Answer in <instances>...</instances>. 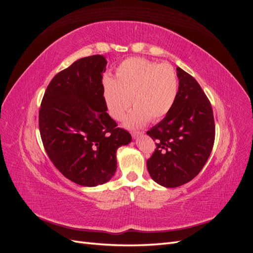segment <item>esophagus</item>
Returning a JSON list of instances; mask_svg holds the SVG:
<instances>
[{
    "instance_id": "1",
    "label": "esophagus",
    "mask_w": 253,
    "mask_h": 253,
    "mask_svg": "<svg viewBox=\"0 0 253 253\" xmlns=\"http://www.w3.org/2000/svg\"><path fill=\"white\" fill-rule=\"evenodd\" d=\"M144 134V132H139V131H137V132H133L132 133V136H133V138L134 139H137L138 138L139 136H141V135H143Z\"/></svg>"
}]
</instances>
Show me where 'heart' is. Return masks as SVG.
Listing matches in <instances>:
<instances>
[{"label": "heart", "instance_id": "b5f03b06", "mask_svg": "<svg viewBox=\"0 0 253 253\" xmlns=\"http://www.w3.org/2000/svg\"><path fill=\"white\" fill-rule=\"evenodd\" d=\"M102 86L106 110L114 120L124 118L133 102L135 108L125 120L129 128L165 118L178 93L177 76L171 65L142 58H128L121 62L114 79L104 78Z\"/></svg>", "mask_w": 253, "mask_h": 253}]
</instances>
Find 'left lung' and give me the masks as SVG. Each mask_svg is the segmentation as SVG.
<instances>
[{"label":"left lung","instance_id":"8db88e82","mask_svg":"<svg viewBox=\"0 0 253 253\" xmlns=\"http://www.w3.org/2000/svg\"><path fill=\"white\" fill-rule=\"evenodd\" d=\"M178 93L172 110L147 134L156 140L148 159L153 180L176 188L192 180L208 160L215 138L212 106L192 76L176 68Z\"/></svg>","mask_w":253,"mask_h":253}]
</instances>
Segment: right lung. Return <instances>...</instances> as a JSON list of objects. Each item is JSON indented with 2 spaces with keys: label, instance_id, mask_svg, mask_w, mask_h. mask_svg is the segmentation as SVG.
Returning a JSON list of instances; mask_svg holds the SVG:
<instances>
[{
  "label": "right lung",
  "instance_id": "obj_1",
  "mask_svg": "<svg viewBox=\"0 0 253 253\" xmlns=\"http://www.w3.org/2000/svg\"><path fill=\"white\" fill-rule=\"evenodd\" d=\"M106 60L82 58L58 73L45 90L39 111L44 149L66 178L84 187L109 181L116 172V152L132 136L106 113L102 74Z\"/></svg>",
  "mask_w": 253,
  "mask_h": 253
}]
</instances>
